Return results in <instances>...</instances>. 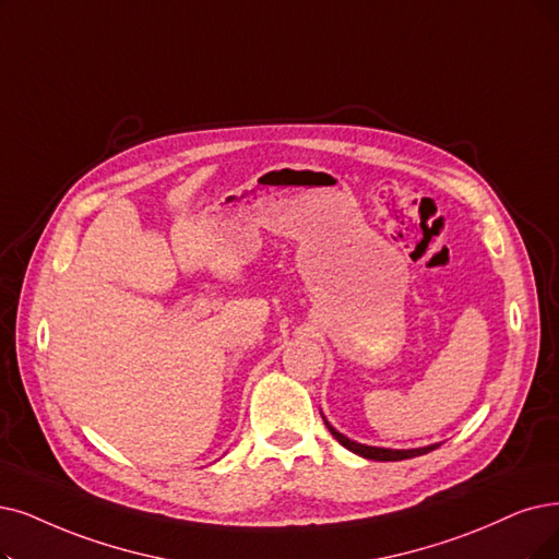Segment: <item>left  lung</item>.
I'll return each instance as SVG.
<instances>
[{
  "mask_svg": "<svg viewBox=\"0 0 559 559\" xmlns=\"http://www.w3.org/2000/svg\"><path fill=\"white\" fill-rule=\"evenodd\" d=\"M328 431L337 438L346 450H350L353 454H360L365 459H373V461H404V459H413V456H421V454H429L440 444H429V448H419V450H383V448H369V444H360V442H353L346 436H342L340 431H334L330 424L325 421Z\"/></svg>",
  "mask_w": 559,
  "mask_h": 559,
  "instance_id": "obj_1",
  "label": "left lung"
}]
</instances>
